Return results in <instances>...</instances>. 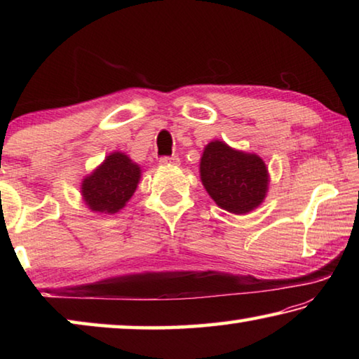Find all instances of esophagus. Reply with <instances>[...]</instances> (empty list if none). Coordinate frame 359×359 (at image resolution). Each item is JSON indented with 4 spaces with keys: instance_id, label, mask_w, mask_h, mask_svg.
<instances>
[{
    "instance_id": "34e87169",
    "label": "esophagus",
    "mask_w": 359,
    "mask_h": 359,
    "mask_svg": "<svg viewBox=\"0 0 359 359\" xmlns=\"http://www.w3.org/2000/svg\"><path fill=\"white\" fill-rule=\"evenodd\" d=\"M160 163H161V165H174V166H177L179 163H180V160H179V156L171 155V156H161L160 158Z\"/></svg>"
}]
</instances>
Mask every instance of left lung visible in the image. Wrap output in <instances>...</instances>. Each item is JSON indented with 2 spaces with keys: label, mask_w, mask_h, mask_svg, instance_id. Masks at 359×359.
<instances>
[{
  "label": "left lung",
  "mask_w": 359,
  "mask_h": 359,
  "mask_svg": "<svg viewBox=\"0 0 359 359\" xmlns=\"http://www.w3.org/2000/svg\"><path fill=\"white\" fill-rule=\"evenodd\" d=\"M199 172L209 196L231 214H248L264 201L269 174L258 155L212 141L203 151Z\"/></svg>",
  "instance_id": "left-lung-1"
}]
</instances>
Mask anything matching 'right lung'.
Wrapping results in <instances>:
<instances>
[{
	"label": "right lung",
	"mask_w": 359,
	"mask_h": 359,
	"mask_svg": "<svg viewBox=\"0 0 359 359\" xmlns=\"http://www.w3.org/2000/svg\"><path fill=\"white\" fill-rule=\"evenodd\" d=\"M141 168L128 155L112 151L95 171L82 180L81 193L90 210L115 214L123 209L135 194Z\"/></svg>",
	"instance_id": "add662e5"
}]
</instances>
